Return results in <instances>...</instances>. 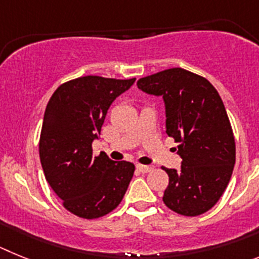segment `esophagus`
Instances as JSON below:
<instances>
[{"label": "esophagus", "instance_id": "34e87169", "mask_svg": "<svg viewBox=\"0 0 259 259\" xmlns=\"http://www.w3.org/2000/svg\"><path fill=\"white\" fill-rule=\"evenodd\" d=\"M137 169L142 173H148L154 169V167H152V165H142V164H138V165H137Z\"/></svg>", "mask_w": 259, "mask_h": 259}]
</instances>
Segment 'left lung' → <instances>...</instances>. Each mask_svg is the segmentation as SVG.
Masks as SVG:
<instances>
[{
	"label": "left lung",
	"mask_w": 259,
	"mask_h": 259,
	"mask_svg": "<svg viewBox=\"0 0 259 259\" xmlns=\"http://www.w3.org/2000/svg\"><path fill=\"white\" fill-rule=\"evenodd\" d=\"M142 91L163 96L167 134L179 143L181 169H163L168 184L163 202L184 217H198L223 195L236 161L232 126L222 98L206 78L173 67L137 82Z\"/></svg>",
	"instance_id": "obj_1"
}]
</instances>
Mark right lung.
<instances>
[{
    "mask_svg": "<svg viewBox=\"0 0 259 259\" xmlns=\"http://www.w3.org/2000/svg\"><path fill=\"white\" fill-rule=\"evenodd\" d=\"M136 82L86 75L62 83L49 99L39 141L46 179L67 211L83 218L104 217L120 204L134 164L113 161L92 142L100 134L108 108Z\"/></svg>",
    "mask_w": 259,
    "mask_h": 259,
    "instance_id": "obj_1",
    "label": "right lung"
}]
</instances>
